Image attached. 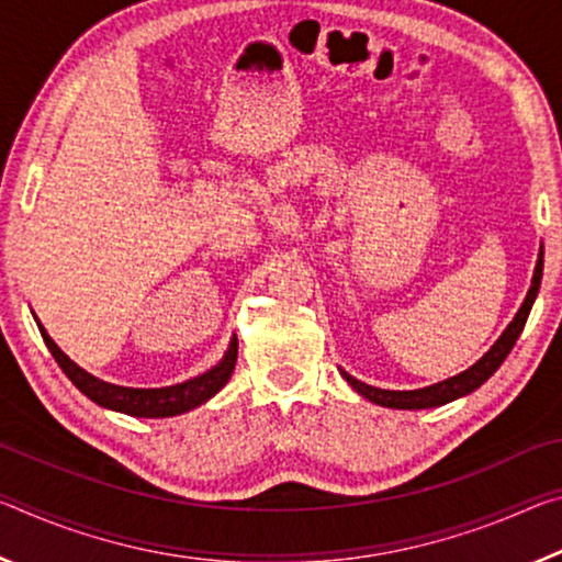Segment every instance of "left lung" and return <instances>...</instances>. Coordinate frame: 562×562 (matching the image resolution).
<instances>
[{"label":"left lung","instance_id":"8db88e82","mask_svg":"<svg viewBox=\"0 0 562 562\" xmlns=\"http://www.w3.org/2000/svg\"><path fill=\"white\" fill-rule=\"evenodd\" d=\"M540 280H542V252L538 257L536 274H532V284L528 290V297H525L522 307L518 310V315H515L513 323L507 325V329L501 335V340L490 347V350L473 364V368L460 372V375H456V378L438 382V385L423 387V390H380V387L364 385V382L355 380L352 375H347V372H342V378L350 382V385L358 390L362 397H368L370 403L382 405V407H397V409L435 407V405H445V403H450V400L473 393V390H477L490 375H493L497 368H501L503 360L507 358V352L513 350L515 340H518L525 323H528L530 307H532V302H536V295L540 290Z\"/></svg>","mask_w":562,"mask_h":562}]
</instances>
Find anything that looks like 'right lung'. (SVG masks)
Returning <instances> with one entry per match:
<instances>
[{"label":"right lung","mask_w":562,"mask_h":562,"mask_svg":"<svg viewBox=\"0 0 562 562\" xmlns=\"http://www.w3.org/2000/svg\"><path fill=\"white\" fill-rule=\"evenodd\" d=\"M40 325V323H37ZM42 340L49 347L52 358L57 360L61 372L72 380V385L85 393L92 403L117 409V413L132 415V417H172V415H182L187 409L202 405L204 400H210L217 393L220 387L227 385V380L233 378V370L237 364V337L229 342V350L225 352L215 368L204 372L200 378H192L187 382H180V385H169V387H155V390H139V387H120L112 385V382H104L100 378L89 375L79 364L67 358L65 352L59 350L55 340L47 335V329L40 325Z\"/></svg>","instance_id":"1"}]
</instances>
